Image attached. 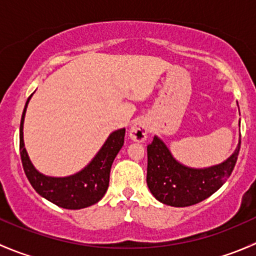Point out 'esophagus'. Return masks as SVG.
<instances>
[{
    "mask_svg": "<svg viewBox=\"0 0 256 256\" xmlns=\"http://www.w3.org/2000/svg\"><path fill=\"white\" fill-rule=\"evenodd\" d=\"M148 134V125L144 120H138L132 124L130 128V138L136 142H144Z\"/></svg>",
    "mask_w": 256,
    "mask_h": 256,
    "instance_id": "34e87169",
    "label": "esophagus"
}]
</instances>
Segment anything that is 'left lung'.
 Here are the masks:
<instances>
[{
	"instance_id": "8db88e82",
	"label": "left lung",
	"mask_w": 256,
	"mask_h": 256,
	"mask_svg": "<svg viewBox=\"0 0 256 256\" xmlns=\"http://www.w3.org/2000/svg\"><path fill=\"white\" fill-rule=\"evenodd\" d=\"M238 148L226 162L196 170L178 164L166 144L154 136L147 144V186L157 200L172 207H188L210 197L233 172Z\"/></svg>"
}]
</instances>
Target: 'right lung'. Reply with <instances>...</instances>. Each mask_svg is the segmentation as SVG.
<instances>
[{"instance_id": "add662e5", "label": "right lung", "mask_w": 256, "mask_h": 256, "mask_svg": "<svg viewBox=\"0 0 256 256\" xmlns=\"http://www.w3.org/2000/svg\"><path fill=\"white\" fill-rule=\"evenodd\" d=\"M30 96L26 102L20 118V150L23 170L32 187L49 202L66 209H82L98 203L109 187L110 170L124 144L125 128L112 132L94 160L79 174L64 178L43 176L30 164L23 144V121Z\"/></svg>"}]
</instances>
